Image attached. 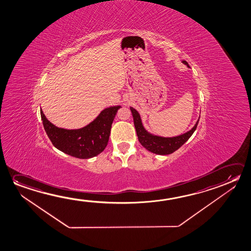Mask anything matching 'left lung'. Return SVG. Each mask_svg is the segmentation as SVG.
Segmentation results:
<instances>
[{"label":"left lung","instance_id":"1","mask_svg":"<svg viewBox=\"0 0 251 251\" xmlns=\"http://www.w3.org/2000/svg\"><path fill=\"white\" fill-rule=\"evenodd\" d=\"M182 63L186 64L187 67H189L186 61H182ZM130 110L133 117L134 126L139 142L147 150L159 155L171 154L174 151L178 150L193 135V133L196 130L197 125L199 123L200 117L194 127L183 134L175 137H161L147 131L146 128L144 127L142 120L138 111L133 107H130Z\"/></svg>","mask_w":251,"mask_h":251}]
</instances>
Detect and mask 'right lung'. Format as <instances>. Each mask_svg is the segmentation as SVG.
Here are the masks:
<instances>
[{"label": "right lung", "instance_id": "right-lung-1", "mask_svg": "<svg viewBox=\"0 0 251 251\" xmlns=\"http://www.w3.org/2000/svg\"><path fill=\"white\" fill-rule=\"evenodd\" d=\"M120 105L103 109L91 123L80 129H64L50 123L41 110L44 130L53 146L68 155L90 159L99 155L107 146L111 128Z\"/></svg>", "mask_w": 251, "mask_h": 251}]
</instances>
